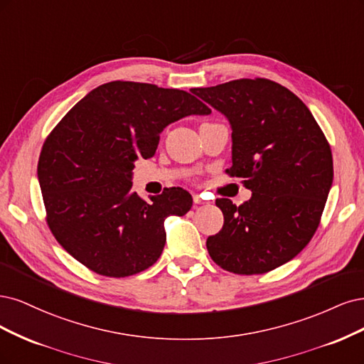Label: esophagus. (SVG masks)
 Returning a JSON list of instances; mask_svg holds the SVG:
<instances>
[{
    "instance_id": "34e87169",
    "label": "esophagus",
    "mask_w": 364,
    "mask_h": 364,
    "mask_svg": "<svg viewBox=\"0 0 364 364\" xmlns=\"http://www.w3.org/2000/svg\"><path fill=\"white\" fill-rule=\"evenodd\" d=\"M193 203H195V204H204V198H203L201 195L195 193V195H193Z\"/></svg>"
}]
</instances>
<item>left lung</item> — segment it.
I'll list each match as a JSON object with an SVG mask.
<instances>
[{
	"label": "left lung",
	"instance_id": "obj_1",
	"mask_svg": "<svg viewBox=\"0 0 364 364\" xmlns=\"http://www.w3.org/2000/svg\"><path fill=\"white\" fill-rule=\"evenodd\" d=\"M232 128L231 178L252 192L232 204L218 198L224 227L207 239L212 260L228 272L257 275L290 262L321 224L333 183L330 144L295 93L267 78L192 89Z\"/></svg>",
	"mask_w": 364,
	"mask_h": 364
}]
</instances>
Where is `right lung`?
Returning a JSON list of instances; mask_svg holds the SVG:
<instances>
[{"mask_svg": "<svg viewBox=\"0 0 364 364\" xmlns=\"http://www.w3.org/2000/svg\"><path fill=\"white\" fill-rule=\"evenodd\" d=\"M210 112L186 90L122 80L78 101L45 139L38 163L46 224L63 250L112 278L154 264L166 242L163 222L189 212L192 196L169 187L146 203L130 192L134 161L156 154L171 122Z\"/></svg>", "mask_w": 364, "mask_h": 364, "instance_id": "right-lung-1", "label": "right lung"}]
</instances>
